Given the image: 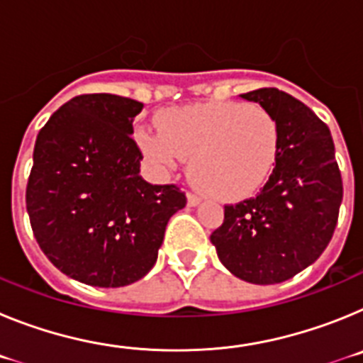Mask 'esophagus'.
Instances as JSON below:
<instances>
[{
    "instance_id": "obj_1",
    "label": "esophagus",
    "mask_w": 363,
    "mask_h": 363,
    "mask_svg": "<svg viewBox=\"0 0 363 363\" xmlns=\"http://www.w3.org/2000/svg\"><path fill=\"white\" fill-rule=\"evenodd\" d=\"M201 200H203V198L198 196V194H194V192H189V194H187V205H189V207H196V205L201 203Z\"/></svg>"
}]
</instances>
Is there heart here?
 <instances>
[{"label": "heart", "mask_w": 363, "mask_h": 363, "mask_svg": "<svg viewBox=\"0 0 363 363\" xmlns=\"http://www.w3.org/2000/svg\"><path fill=\"white\" fill-rule=\"evenodd\" d=\"M160 133L140 129L138 143L162 169L191 158V179L220 200H242L264 187L280 152V127L271 112L242 101L167 108Z\"/></svg>", "instance_id": "obj_1"}]
</instances>
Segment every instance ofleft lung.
<instances>
[{"mask_svg":"<svg viewBox=\"0 0 363 363\" xmlns=\"http://www.w3.org/2000/svg\"><path fill=\"white\" fill-rule=\"evenodd\" d=\"M277 118L280 152L255 198L225 205L211 234L218 258L234 277L280 284L309 267L329 245L344 185L329 127L309 107L278 89L242 94Z\"/></svg>","mask_w":363,"mask_h":363,"instance_id":"obj_1","label":"left lung"}]
</instances>
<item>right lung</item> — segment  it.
<instances>
[{
  "label": "right lung",
  "mask_w": 363,
  "mask_h": 363,
  "mask_svg": "<svg viewBox=\"0 0 363 363\" xmlns=\"http://www.w3.org/2000/svg\"><path fill=\"white\" fill-rule=\"evenodd\" d=\"M143 104L82 94L40 130L27 184V213L45 256L63 274L94 287H123L158 258L167 221L187 203L176 185L140 176L130 134Z\"/></svg>",
  "instance_id": "obj_1"
}]
</instances>
